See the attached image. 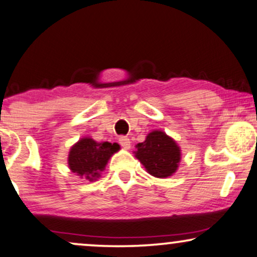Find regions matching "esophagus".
<instances>
[{
    "instance_id": "obj_1",
    "label": "esophagus",
    "mask_w": 257,
    "mask_h": 257,
    "mask_svg": "<svg viewBox=\"0 0 257 257\" xmlns=\"http://www.w3.org/2000/svg\"><path fill=\"white\" fill-rule=\"evenodd\" d=\"M119 143L125 150H130V149H131V142H130V139L127 137H120Z\"/></svg>"
}]
</instances>
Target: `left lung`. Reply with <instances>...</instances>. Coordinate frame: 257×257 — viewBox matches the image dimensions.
<instances>
[{
  "instance_id": "8db88e82",
  "label": "left lung",
  "mask_w": 257,
  "mask_h": 257,
  "mask_svg": "<svg viewBox=\"0 0 257 257\" xmlns=\"http://www.w3.org/2000/svg\"><path fill=\"white\" fill-rule=\"evenodd\" d=\"M135 156L145 170L158 179L174 175L181 162V149L175 139L161 130L148 134L143 143L136 145Z\"/></svg>"
}]
</instances>
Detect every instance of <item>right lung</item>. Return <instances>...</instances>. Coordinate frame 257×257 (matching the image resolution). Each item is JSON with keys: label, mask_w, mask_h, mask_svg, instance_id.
<instances>
[{"label": "right lung", "mask_w": 257, "mask_h": 257, "mask_svg": "<svg viewBox=\"0 0 257 257\" xmlns=\"http://www.w3.org/2000/svg\"><path fill=\"white\" fill-rule=\"evenodd\" d=\"M119 150L120 147L116 143H97L93 138L83 137L70 148L68 167L81 179L95 181L101 176L109 158Z\"/></svg>", "instance_id": "1"}]
</instances>
